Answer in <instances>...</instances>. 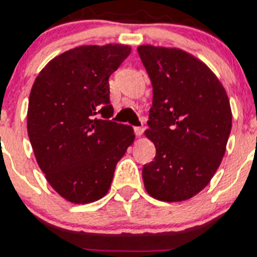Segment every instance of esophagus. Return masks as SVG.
<instances>
[{"label":"esophagus","mask_w":257,"mask_h":257,"mask_svg":"<svg viewBox=\"0 0 257 257\" xmlns=\"http://www.w3.org/2000/svg\"><path fill=\"white\" fill-rule=\"evenodd\" d=\"M144 131H145V129H144V126H134V133H135V135H138V137L143 135Z\"/></svg>","instance_id":"esophagus-1"}]
</instances>
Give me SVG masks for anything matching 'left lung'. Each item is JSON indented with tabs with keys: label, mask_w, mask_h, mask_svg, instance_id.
I'll return each mask as SVG.
<instances>
[{
	"label": "left lung",
	"mask_w": 257,
	"mask_h": 257,
	"mask_svg": "<svg viewBox=\"0 0 257 257\" xmlns=\"http://www.w3.org/2000/svg\"><path fill=\"white\" fill-rule=\"evenodd\" d=\"M153 88L149 129L156 157L143 168L147 193L181 202L209 184L226 151L232 112L225 88L202 61L181 49L140 46Z\"/></svg>",
	"instance_id": "obj_1"
}]
</instances>
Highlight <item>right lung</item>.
<instances>
[{"label":"right lung","mask_w":257,"mask_h":257,"mask_svg":"<svg viewBox=\"0 0 257 257\" xmlns=\"http://www.w3.org/2000/svg\"><path fill=\"white\" fill-rule=\"evenodd\" d=\"M131 54L122 44L82 46L38 73L28 108V134L47 181L76 204L105 196L135 135L110 118L108 78Z\"/></svg>","instance_id":"1"}]
</instances>
